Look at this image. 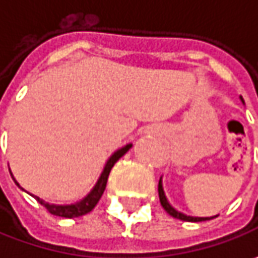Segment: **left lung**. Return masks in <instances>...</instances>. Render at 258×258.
<instances>
[{
	"instance_id": "obj_1",
	"label": "left lung",
	"mask_w": 258,
	"mask_h": 258,
	"mask_svg": "<svg viewBox=\"0 0 258 258\" xmlns=\"http://www.w3.org/2000/svg\"><path fill=\"white\" fill-rule=\"evenodd\" d=\"M158 194H159V201H161V205L164 207V210L166 213L169 214L173 218H178V220H182V221H189V223H200V221H207V220H213L215 217H189V215H185V214L178 213L176 210H173L172 207L168 204L166 201V197H165L164 189H162V183H161V179H159V183H158Z\"/></svg>"
}]
</instances>
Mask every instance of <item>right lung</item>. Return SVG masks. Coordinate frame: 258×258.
Instances as JSON below:
<instances>
[{
    "instance_id": "obj_1",
    "label": "right lung",
    "mask_w": 258,
    "mask_h": 258,
    "mask_svg": "<svg viewBox=\"0 0 258 258\" xmlns=\"http://www.w3.org/2000/svg\"><path fill=\"white\" fill-rule=\"evenodd\" d=\"M131 146H132V145H126L124 148L119 149L117 152H114V154L110 156V159L107 161V164H106V166H104L103 172H102V175H100V178H99V181H97V183H96L94 189L92 191V192L89 194L87 197H86L83 201H80V203H77V204H73V205H51V204L44 203V201H43V200H40L38 197H35V200L41 204L48 213L53 214V215H55V217L76 218V217H82V215H86L87 213H90L94 207H96V204L99 203V200L102 198V195H103L104 188H106V183H107V176H109V173H110V169H112V168H113V165L116 164V162H117V161H119V159H120V158H122L127 151H129V148H131ZM17 185H18V183H17Z\"/></svg>"
}]
</instances>
